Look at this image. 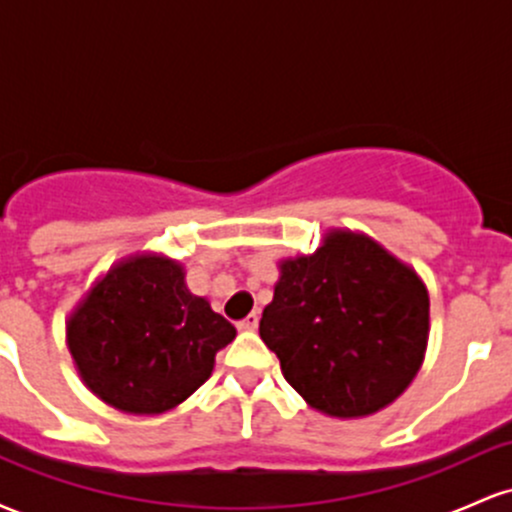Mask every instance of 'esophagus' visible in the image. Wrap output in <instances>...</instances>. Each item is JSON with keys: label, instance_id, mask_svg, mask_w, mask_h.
<instances>
[{"label": "esophagus", "instance_id": "obj_1", "mask_svg": "<svg viewBox=\"0 0 512 512\" xmlns=\"http://www.w3.org/2000/svg\"><path fill=\"white\" fill-rule=\"evenodd\" d=\"M257 325H260V315L250 313L248 317H245L243 322H238V330H243V332H255Z\"/></svg>", "mask_w": 512, "mask_h": 512}]
</instances>
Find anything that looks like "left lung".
Masks as SVG:
<instances>
[{
  "label": "left lung",
  "mask_w": 512,
  "mask_h": 512,
  "mask_svg": "<svg viewBox=\"0 0 512 512\" xmlns=\"http://www.w3.org/2000/svg\"><path fill=\"white\" fill-rule=\"evenodd\" d=\"M421 276L366 233L332 228L313 255L279 262L262 342L310 407L334 419L385 409L411 385L428 346Z\"/></svg>",
  "instance_id": "obj_1"
}]
</instances>
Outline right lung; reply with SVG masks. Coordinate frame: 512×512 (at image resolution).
<instances>
[{"instance_id":"add662e5","label":"right lung","mask_w":512,"mask_h":512,"mask_svg":"<svg viewBox=\"0 0 512 512\" xmlns=\"http://www.w3.org/2000/svg\"><path fill=\"white\" fill-rule=\"evenodd\" d=\"M236 327L185 284V267L158 252L120 260L67 320L81 380L125 414H163L209 380Z\"/></svg>"}]
</instances>
